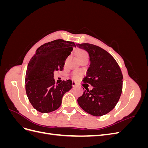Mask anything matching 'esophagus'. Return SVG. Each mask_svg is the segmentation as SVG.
I'll return each instance as SVG.
<instances>
[{
    "mask_svg": "<svg viewBox=\"0 0 148 148\" xmlns=\"http://www.w3.org/2000/svg\"><path fill=\"white\" fill-rule=\"evenodd\" d=\"M76 86H77V83H76L75 82H72V86L73 87H75Z\"/></svg>",
    "mask_w": 148,
    "mask_h": 148,
    "instance_id": "esophagus-1",
    "label": "esophagus"
}]
</instances>
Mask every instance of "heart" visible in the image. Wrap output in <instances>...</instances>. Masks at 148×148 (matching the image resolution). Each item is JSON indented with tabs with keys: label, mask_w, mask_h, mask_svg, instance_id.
Returning a JSON list of instances; mask_svg holds the SVG:
<instances>
[{
	"label": "heart",
	"mask_w": 148,
	"mask_h": 148,
	"mask_svg": "<svg viewBox=\"0 0 148 148\" xmlns=\"http://www.w3.org/2000/svg\"><path fill=\"white\" fill-rule=\"evenodd\" d=\"M78 57H84V56H88V53L86 51H85L84 50H82L78 52L77 54ZM73 77L74 78H77L79 76V72L78 71H75V72L72 75Z\"/></svg>",
	"instance_id": "heart-1"
}]
</instances>
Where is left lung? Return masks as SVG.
Masks as SVG:
<instances>
[{"label":"left lung","mask_w":148,"mask_h":148,"mask_svg":"<svg viewBox=\"0 0 148 148\" xmlns=\"http://www.w3.org/2000/svg\"><path fill=\"white\" fill-rule=\"evenodd\" d=\"M77 46L89 53L90 65L83 82L93 87L92 90L85 88L83 95L78 98V104L93 116L106 115L115 107L122 94V71L114 58L104 49L89 43Z\"/></svg>","instance_id":"8db88e82"}]
</instances>
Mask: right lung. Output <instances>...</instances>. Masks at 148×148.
<instances>
[{
    "instance_id": "1",
    "label": "right lung",
    "mask_w": 148,
    "mask_h": 148,
    "mask_svg": "<svg viewBox=\"0 0 148 148\" xmlns=\"http://www.w3.org/2000/svg\"><path fill=\"white\" fill-rule=\"evenodd\" d=\"M75 44L56 39L37 49L30 59L25 77L26 95L34 108L49 113L60 106L62 97L72 88L70 79L56 84L53 71L64 70L65 61Z\"/></svg>"
}]
</instances>
